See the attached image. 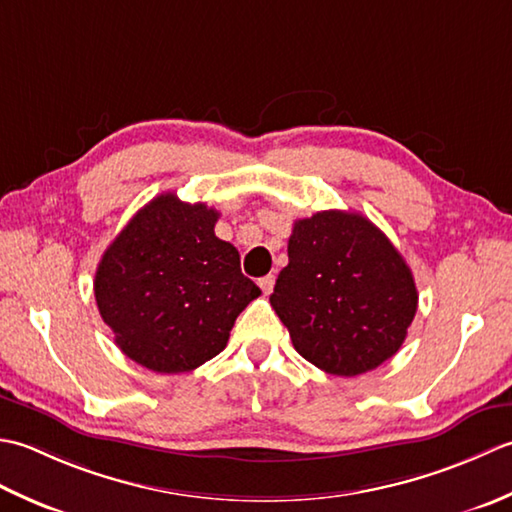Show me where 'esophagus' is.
I'll use <instances>...</instances> for the list:
<instances>
[{"label": "esophagus", "mask_w": 512, "mask_h": 512, "mask_svg": "<svg viewBox=\"0 0 512 512\" xmlns=\"http://www.w3.org/2000/svg\"><path fill=\"white\" fill-rule=\"evenodd\" d=\"M274 283H276V276L269 274V276H263L258 280L260 289H263V294H271V289H274Z\"/></svg>", "instance_id": "34e87169"}]
</instances>
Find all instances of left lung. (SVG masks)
Masks as SVG:
<instances>
[{
  "instance_id": "1",
  "label": "left lung",
  "mask_w": 512,
  "mask_h": 512,
  "mask_svg": "<svg viewBox=\"0 0 512 512\" xmlns=\"http://www.w3.org/2000/svg\"><path fill=\"white\" fill-rule=\"evenodd\" d=\"M271 307L294 349L342 378L393 358L417 311L409 265L369 218L327 210L294 223Z\"/></svg>"
}]
</instances>
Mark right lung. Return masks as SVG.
<instances>
[{
	"label": "right lung",
	"mask_w": 512,
	"mask_h": 512,
	"mask_svg": "<svg viewBox=\"0 0 512 512\" xmlns=\"http://www.w3.org/2000/svg\"><path fill=\"white\" fill-rule=\"evenodd\" d=\"M218 212L168 192L132 216L101 256L95 298L117 347L156 373H185L225 349L260 296L238 249L214 234Z\"/></svg>",
	"instance_id": "add662e5"
}]
</instances>
